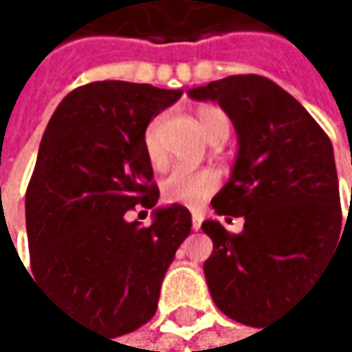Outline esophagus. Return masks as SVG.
<instances>
[{"label": "esophagus", "mask_w": 352, "mask_h": 352, "mask_svg": "<svg viewBox=\"0 0 352 352\" xmlns=\"http://www.w3.org/2000/svg\"><path fill=\"white\" fill-rule=\"evenodd\" d=\"M202 221H204V214L202 212H192V230L194 232H198L200 230V225H202Z\"/></svg>", "instance_id": "obj_1"}]
</instances>
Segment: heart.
Listing matches in <instances>:
<instances>
[{"instance_id": "1", "label": "heart", "mask_w": 352, "mask_h": 352, "mask_svg": "<svg viewBox=\"0 0 352 352\" xmlns=\"http://www.w3.org/2000/svg\"><path fill=\"white\" fill-rule=\"evenodd\" d=\"M198 124L206 140H210L219 129L230 127L225 114L212 106L198 110ZM160 131H162V116H156L150 120L144 133V150L154 168H162L166 162V156L160 146ZM217 188H219V175L210 168H200V170L175 168L162 182V198L170 204L198 206L208 196H212Z\"/></svg>"}]
</instances>
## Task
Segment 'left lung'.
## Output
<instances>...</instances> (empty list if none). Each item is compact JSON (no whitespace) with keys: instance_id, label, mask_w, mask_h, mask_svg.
Wrapping results in <instances>:
<instances>
[{"instance_id":"1","label":"left lung","mask_w":352,"mask_h":352,"mask_svg":"<svg viewBox=\"0 0 352 352\" xmlns=\"http://www.w3.org/2000/svg\"><path fill=\"white\" fill-rule=\"evenodd\" d=\"M188 96L217 102L238 135L230 182L210 206L225 221L242 217L244 230L202 223L212 240L206 286L219 311L261 328L328 261L342 224L346 234L332 142L300 102L258 74L210 81Z\"/></svg>"}]
</instances>
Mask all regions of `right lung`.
<instances>
[{
	"instance_id": "1",
	"label": "right lung",
	"mask_w": 352,
	"mask_h": 352,
	"mask_svg": "<svg viewBox=\"0 0 352 352\" xmlns=\"http://www.w3.org/2000/svg\"><path fill=\"white\" fill-rule=\"evenodd\" d=\"M182 94L127 81L70 91L47 122L27 190L35 280L114 338L154 317L164 273L192 232L186 206H156L144 150L150 120ZM135 204L153 208L146 228L124 219Z\"/></svg>"
}]
</instances>
